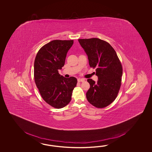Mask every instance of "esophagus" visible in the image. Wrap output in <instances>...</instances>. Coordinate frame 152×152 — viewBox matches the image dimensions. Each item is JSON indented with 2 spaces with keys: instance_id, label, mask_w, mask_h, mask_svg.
Masks as SVG:
<instances>
[{
  "instance_id": "obj_1",
  "label": "esophagus",
  "mask_w": 152,
  "mask_h": 152,
  "mask_svg": "<svg viewBox=\"0 0 152 152\" xmlns=\"http://www.w3.org/2000/svg\"><path fill=\"white\" fill-rule=\"evenodd\" d=\"M85 80H84V79H81V78H79V79H77V81L78 82H84Z\"/></svg>"
}]
</instances>
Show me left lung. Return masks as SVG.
<instances>
[{"instance_id":"8db88e82","label":"left lung","mask_w":152,"mask_h":152,"mask_svg":"<svg viewBox=\"0 0 152 152\" xmlns=\"http://www.w3.org/2000/svg\"><path fill=\"white\" fill-rule=\"evenodd\" d=\"M88 56L91 67H96L97 83L91 79L86 92L88 102L94 107L103 108L112 103L120 90L122 67L116 52L109 43L97 38L79 39Z\"/></svg>"}]
</instances>
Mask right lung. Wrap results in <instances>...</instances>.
<instances>
[{"instance_id":"obj_1","label":"right lung","mask_w":152,"mask_h":152,"mask_svg":"<svg viewBox=\"0 0 152 152\" xmlns=\"http://www.w3.org/2000/svg\"><path fill=\"white\" fill-rule=\"evenodd\" d=\"M73 44V40H53L39 50L34 62L36 86L45 102L56 109L62 108L71 102L77 83L75 77L66 78L58 73Z\"/></svg>"}]
</instances>
